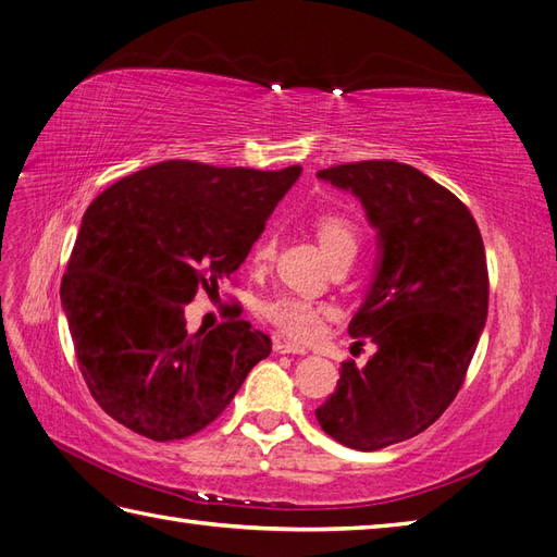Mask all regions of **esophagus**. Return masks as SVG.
<instances>
[{
    "instance_id": "esophagus-1",
    "label": "esophagus",
    "mask_w": 557,
    "mask_h": 557,
    "mask_svg": "<svg viewBox=\"0 0 557 557\" xmlns=\"http://www.w3.org/2000/svg\"><path fill=\"white\" fill-rule=\"evenodd\" d=\"M273 351H275V354H299V356H306V354H308L304 346L292 344V342H282V339H275Z\"/></svg>"
}]
</instances>
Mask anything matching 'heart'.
Instances as JSON below:
<instances>
[{"label":"heart","instance_id":"b5f03b06","mask_svg":"<svg viewBox=\"0 0 557 557\" xmlns=\"http://www.w3.org/2000/svg\"><path fill=\"white\" fill-rule=\"evenodd\" d=\"M313 227L320 247L327 253L330 261L342 253H356L358 235L348 218L339 213H320L313 220ZM273 235H263L256 244L253 258L256 261H268V258L273 256ZM263 313L275 327H280L284 334H289V337L296 339L315 337L322 325V306L304 299V296H277V299L263 306Z\"/></svg>","mask_w":557,"mask_h":557}]
</instances>
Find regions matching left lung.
<instances>
[{
	"label": "left lung",
	"instance_id": "left-lung-1",
	"mask_svg": "<svg viewBox=\"0 0 557 557\" xmlns=\"http://www.w3.org/2000/svg\"><path fill=\"white\" fill-rule=\"evenodd\" d=\"M318 177L351 191L377 232L370 287L348 322L377 351L363 368L342 363L315 418L339 444L380 450L424 432L456 398L486 325L484 242L468 206L412 165L346 163Z\"/></svg>",
	"mask_w": 557,
	"mask_h": 557
}]
</instances>
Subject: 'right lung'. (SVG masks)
Wrapping results in <instances>:
<instances>
[{"label": "right lung", "instance_id": "right-lung-1", "mask_svg": "<svg viewBox=\"0 0 557 557\" xmlns=\"http://www.w3.org/2000/svg\"><path fill=\"white\" fill-rule=\"evenodd\" d=\"M299 175L163 161L89 203L61 306L83 377L113 420L153 442L197 434L270 356L247 320L187 332L185 306L247 261Z\"/></svg>", "mask_w": 557, "mask_h": 557}]
</instances>
